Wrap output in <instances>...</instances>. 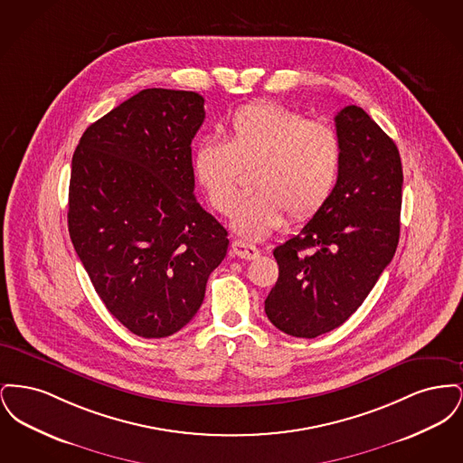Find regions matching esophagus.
Here are the masks:
<instances>
[{"mask_svg": "<svg viewBox=\"0 0 463 463\" xmlns=\"http://www.w3.org/2000/svg\"><path fill=\"white\" fill-rule=\"evenodd\" d=\"M232 253H234V257L242 259V260H253V259H257L260 255L257 246L242 241L232 242Z\"/></svg>", "mask_w": 463, "mask_h": 463, "instance_id": "34e87169", "label": "esophagus"}]
</instances>
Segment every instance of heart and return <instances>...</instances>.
I'll list each match as a JSON object with an SVG mask.
<instances>
[{
    "instance_id": "1",
    "label": "heart",
    "mask_w": 463,
    "mask_h": 463,
    "mask_svg": "<svg viewBox=\"0 0 463 463\" xmlns=\"http://www.w3.org/2000/svg\"><path fill=\"white\" fill-rule=\"evenodd\" d=\"M342 166V142L325 121L279 102H255L234 110L225 142L203 140L193 153V174L210 204L229 215L242 170L255 193L240 199L232 229L262 240L283 221L312 219L330 199Z\"/></svg>"
}]
</instances>
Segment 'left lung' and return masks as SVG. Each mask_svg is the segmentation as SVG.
<instances>
[{
	"instance_id": "1",
	"label": "left lung",
	"mask_w": 463,
	"mask_h": 463,
	"mask_svg": "<svg viewBox=\"0 0 463 463\" xmlns=\"http://www.w3.org/2000/svg\"><path fill=\"white\" fill-rule=\"evenodd\" d=\"M342 166L326 204L274 248L279 278L265 298L278 330L316 338L364 302L399 242L402 166L394 140L357 106L335 116Z\"/></svg>"
}]
</instances>
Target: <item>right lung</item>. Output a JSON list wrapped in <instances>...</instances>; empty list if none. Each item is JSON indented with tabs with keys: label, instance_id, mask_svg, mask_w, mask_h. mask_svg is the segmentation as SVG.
<instances>
[{
	"label": "right lung",
	"instance_id": "1",
	"mask_svg": "<svg viewBox=\"0 0 463 463\" xmlns=\"http://www.w3.org/2000/svg\"><path fill=\"white\" fill-rule=\"evenodd\" d=\"M196 91L147 89L90 125L74 156L67 225L90 281L133 335L163 338L198 312L227 231L194 198Z\"/></svg>",
	"mask_w": 463,
	"mask_h": 463
}]
</instances>
